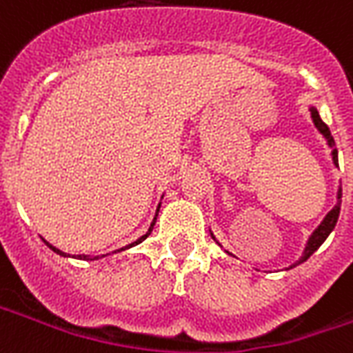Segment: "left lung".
<instances>
[{"instance_id": "8db88e82", "label": "left lung", "mask_w": 353, "mask_h": 353, "mask_svg": "<svg viewBox=\"0 0 353 353\" xmlns=\"http://www.w3.org/2000/svg\"><path fill=\"white\" fill-rule=\"evenodd\" d=\"M309 112H311V120H313L314 128H316V131L322 134V139L326 141V146L330 148V157H332L333 166L337 168V166H339V153H337V148H335V141H333L332 133H330V128H327L326 123L322 122V118H320V114H319V109H316L314 105H309ZM341 198H343V188H341V185H339V187H337V201H335L333 209L327 212L326 216L322 219V222H320V224L314 228L313 233L309 235L307 242H305V248H303L302 255H300V259L294 261V263L287 266L285 270H290V268H294V266L302 265L303 261H307L309 257H311V255H313L314 252H316V250L322 246V244H324V241H326L327 236H330V233L335 230V224H337L339 212H341ZM209 231H211V228H209ZM211 236H212V241L216 242L220 248H222V244L216 241V236H214V233H212V231H211ZM224 252H225V250H224ZM225 254L231 255V257H235V255L230 254V252H225Z\"/></svg>"}]
</instances>
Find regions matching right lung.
<instances>
[{"instance_id":"add662e5","label":"right lung","mask_w":353,"mask_h":353,"mask_svg":"<svg viewBox=\"0 0 353 353\" xmlns=\"http://www.w3.org/2000/svg\"><path fill=\"white\" fill-rule=\"evenodd\" d=\"M161 200H163V198H161ZM159 209H161V201H159L157 211H155V216H153L152 224H150V228H148L146 233H144V235H142V236H139V239H137V241H134V242H131V244H128V246H123V248L117 250V252H114V254H118V252H123V250L133 248V246H137V244H141L142 241H146L148 236H150V233H152V231H153V225H155V222H157ZM42 241L46 242V246H48V248L53 250V252H55V254H57V255H61V257H70V254H64V252H61V250H59V248H55V246H53V244H50V242L46 241V239H42ZM107 255H109V254H107ZM101 257H105V255H98V257H90V255H79V259H83V261H98V259H101Z\"/></svg>"}]
</instances>
